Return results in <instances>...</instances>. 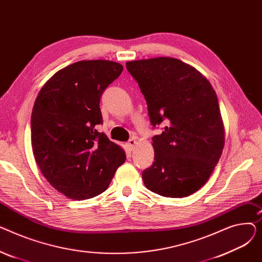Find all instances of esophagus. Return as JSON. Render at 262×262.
Wrapping results in <instances>:
<instances>
[{"instance_id":"esophagus-1","label":"esophagus","mask_w":262,"mask_h":262,"mask_svg":"<svg viewBox=\"0 0 262 262\" xmlns=\"http://www.w3.org/2000/svg\"><path fill=\"white\" fill-rule=\"evenodd\" d=\"M136 139L135 138H132V139H129L128 141H127V143H126V145H127V148L129 149V150H133L134 149V147H135V145H136Z\"/></svg>"}]
</instances>
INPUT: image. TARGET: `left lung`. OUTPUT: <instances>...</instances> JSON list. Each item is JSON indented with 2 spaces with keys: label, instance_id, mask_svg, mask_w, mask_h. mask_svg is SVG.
I'll use <instances>...</instances> for the list:
<instances>
[{
  "label": "left lung",
  "instance_id": "left-lung-1",
  "mask_svg": "<svg viewBox=\"0 0 262 262\" xmlns=\"http://www.w3.org/2000/svg\"><path fill=\"white\" fill-rule=\"evenodd\" d=\"M146 101L154 136V162L142 172L152 192L185 198L208 181L224 147V126L217 96L195 68L172 57L126 62Z\"/></svg>",
  "mask_w": 262,
  "mask_h": 262
}]
</instances>
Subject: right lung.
Wrapping results in <instances>:
<instances>
[{"label":"right lung","instance_id":"obj_1","mask_svg":"<svg viewBox=\"0 0 262 262\" xmlns=\"http://www.w3.org/2000/svg\"><path fill=\"white\" fill-rule=\"evenodd\" d=\"M123 71L109 60H81L41 88L31 118L33 153L47 181L73 200L104 192L126 159L123 148L96 130L104 90Z\"/></svg>","mask_w":262,"mask_h":262}]
</instances>
